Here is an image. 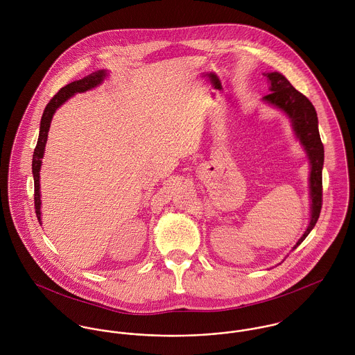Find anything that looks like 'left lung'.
<instances>
[{
	"instance_id": "8db88e82",
	"label": "left lung",
	"mask_w": 355,
	"mask_h": 355,
	"mask_svg": "<svg viewBox=\"0 0 355 355\" xmlns=\"http://www.w3.org/2000/svg\"><path fill=\"white\" fill-rule=\"evenodd\" d=\"M270 86V93L263 100L279 109L284 110L293 121L294 131L310 159V198L311 217L304 236L298 241L300 246L304 238L315 225L322 206V165H324V145L318 132V119L313 103L300 93L282 73L270 72L266 75ZM295 246V248H297ZM294 248V249H295Z\"/></svg>"
}]
</instances>
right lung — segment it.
<instances>
[{
    "instance_id": "right-lung-1",
    "label": "right lung",
    "mask_w": 355,
    "mask_h": 355,
    "mask_svg": "<svg viewBox=\"0 0 355 355\" xmlns=\"http://www.w3.org/2000/svg\"><path fill=\"white\" fill-rule=\"evenodd\" d=\"M106 72L105 71H97L93 72L83 79L75 80L62 89L51 98L49 103L46 105L42 119H41V127H40V138L37 142V146L34 149V155H33V175H34V206H35V213L38 217V221H41V196H40V169H41V158L44 157L45 153V145L48 141V132L51 127V117L57 107L62 105L68 98H71L75 93H83L87 92L96 86H98L103 80Z\"/></svg>"
}]
</instances>
